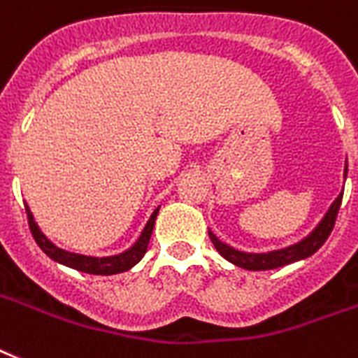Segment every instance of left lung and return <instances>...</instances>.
Masks as SVG:
<instances>
[{"label": "left lung", "mask_w": 358, "mask_h": 358, "mask_svg": "<svg viewBox=\"0 0 358 358\" xmlns=\"http://www.w3.org/2000/svg\"><path fill=\"white\" fill-rule=\"evenodd\" d=\"M345 173H348V166H345ZM342 196H344V194H340V196L334 199V203L331 205V208H329V213L325 214L318 227L314 229L307 238H303L301 242H297V244L290 245V248H285V250L270 251V253H244V251L233 250L231 245L224 244V242L216 238V234H213L210 231H208V236L213 240L214 248H216V251H218L220 255L224 257V259H227L229 262H233L234 266L253 271L273 270V268H279V266L307 259V257L316 253V251L324 245V242L329 238L331 231H333L336 216H338L340 205H342Z\"/></svg>", "instance_id": "left-lung-1"}]
</instances>
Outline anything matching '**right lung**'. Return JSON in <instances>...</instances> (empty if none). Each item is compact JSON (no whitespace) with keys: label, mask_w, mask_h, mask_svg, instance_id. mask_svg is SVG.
<instances>
[{"label":"right lung","mask_w":358,"mask_h":358,"mask_svg":"<svg viewBox=\"0 0 358 358\" xmlns=\"http://www.w3.org/2000/svg\"><path fill=\"white\" fill-rule=\"evenodd\" d=\"M25 213H27V224H29L31 234H33L34 242L40 245V250L44 251L45 255L53 259L55 262H61L64 266H70L77 271H85V273H92V275H114V273H120V271H125L133 268L136 262H140V259L145 255L148 251V244H150L151 233H153V225H155V218L159 208L155 213L151 214L150 222L144 227L142 234H140L138 242L127 250L125 253H120V255L114 257H87V255H77V253H70V251H64L61 248H57L45 238V234L38 229V225L34 224L33 214H31L29 207L25 205Z\"/></svg>","instance_id":"right-lung-1"}]
</instances>
